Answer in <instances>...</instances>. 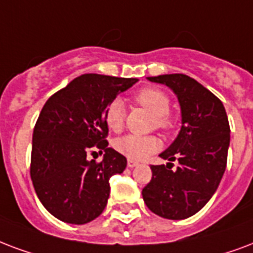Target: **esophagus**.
Here are the masks:
<instances>
[{
  "label": "esophagus",
  "mask_w": 253,
  "mask_h": 253,
  "mask_svg": "<svg viewBox=\"0 0 253 253\" xmlns=\"http://www.w3.org/2000/svg\"><path fill=\"white\" fill-rule=\"evenodd\" d=\"M138 165H139V163L136 161H132V159H128V161H127V166H128L130 169H134V167H136Z\"/></svg>",
  "instance_id": "obj_1"
}]
</instances>
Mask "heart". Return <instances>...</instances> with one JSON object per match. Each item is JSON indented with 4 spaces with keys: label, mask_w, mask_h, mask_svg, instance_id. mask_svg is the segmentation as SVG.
Instances as JSON below:
<instances>
[{
    "label": "heart",
    "mask_w": 253,
    "mask_h": 253,
    "mask_svg": "<svg viewBox=\"0 0 253 253\" xmlns=\"http://www.w3.org/2000/svg\"><path fill=\"white\" fill-rule=\"evenodd\" d=\"M135 101L142 107L148 110L155 117V125L161 128L171 127L169 118L171 102L169 95L159 88L146 87L135 95ZM126 118V109L121 98L110 102L105 111L106 125L111 131L122 130ZM114 147L118 152L130 159H146L162 147L161 139L157 136H139L135 134L123 135L114 142Z\"/></svg>",
    "instance_id": "heart-1"
}]
</instances>
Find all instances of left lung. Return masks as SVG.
<instances>
[{
  "instance_id": "8db88e82",
  "label": "left lung",
  "mask_w": 253,
  "mask_h": 253,
  "mask_svg": "<svg viewBox=\"0 0 253 253\" xmlns=\"http://www.w3.org/2000/svg\"><path fill=\"white\" fill-rule=\"evenodd\" d=\"M167 86L180 105L182 127L162 159H178L179 167L151 166V182L142 191L150 211L158 216L182 220L195 215L219 187L227 166L229 123L221 101L198 81L184 74L148 77Z\"/></svg>"
}]
</instances>
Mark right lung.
Here are the masks:
<instances>
[{
	"instance_id": "right-lung-1",
	"label": "right lung",
	"mask_w": 253,
	"mask_h": 253,
	"mask_svg": "<svg viewBox=\"0 0 253 253\" xmlns=\"http://www.w3.org/2000/svg\"><path fill=\"white\" fill-rule=\"evenodd\" d=\"M136 82V78L84 74L42 107L33 131L30 176L38 199L59 220L86 224L105 210L110 178L127 166L122 154L107 147L105 111ZM94 148L105 152L99 164L87 159Z\"/></svg>"
}]
</instances>
